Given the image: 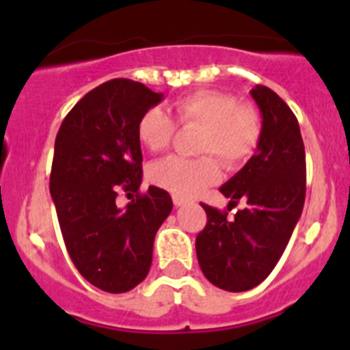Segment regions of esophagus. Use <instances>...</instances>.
<instances>
[{
    "mask_svg": "<svg viewBox=\"0 0 350 350\" xmlns=\"http://www.w3.org/2000/svg\"><path fill=\"white\" fill-rule=\"evenodd\" d=\"M185 203L184 198H178V196H173V205L175 206H182Z\"/></svg>",
    "mask_w": 350,
    "mask_h": 350,
    "instance_id": "obj_1",
    "label": "esophagus"
}]
</instances>
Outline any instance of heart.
Masks as SVG:
<instances>
[{"label": "heart", "mask_w": 350, "mask_h": 350, "mask_svg": "<svg viewBox=\"0 0 350 350\" xmlns=\"http://www.w3.org/2000/svg\"><path fill=\"white\" fill-rule=\"evenodd\" d=\"M178 124L203 128L198 152L217 156L226 168L245 163L261 140L262 122L252 103H238L237 96L222 91H198L173 103ZM175 133L172 117L161 108H148L137 124L142 145L161 152L170 145ZM184 159L165 157L148 166L147 178L159 189L178 198H191L219 180V165L213 157Z\"/></svg>", "instance_id": "b5f03b06"}]
</instances>
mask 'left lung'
Here are the masks:
<instances>
[{
	"instance_id": "obj_1",
	"label": "left lung",
	"mask_w": 350,
	"mask_h": 350,
	"mask_svg": "<svg viewBox=\"0 0 350 350\" xmlns=\"http://www.w3.org/2000/svg\"><path fill=\"white\" fill-rule=\"evenodd\" d=\"M250 96L262 117L258 150L221 187L230 205L245 202L234 219L203 205L206 226L196 237L203 275L224 291L242 293L267 279L286 250L305 203V147L296 116L270 88Z\"/></svg>"
}]
</instances>
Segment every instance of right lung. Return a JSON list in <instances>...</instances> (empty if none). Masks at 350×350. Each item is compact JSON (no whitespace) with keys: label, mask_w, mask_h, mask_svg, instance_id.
Wrapping results in <instances>:
<instances>
[{"label":"right lung","mask_w":350,"mask_h":350,"mask_svg":"<svg viewBox=\"0 0 350 350\" xmlns=\"http://www.w3.org/2000/svg\"><path fill=\"white\" fill-rule=\"evenodd\" d=\"M163 100L140 82L113 79L89 91L64 117L54 145L51 196L68 254L83 279L107 293H126L147 277L159 226L172 196L142 184L137 124ZM119 190L137 192L124 211Z\"/></svg>","instance_id":"obj_1"}]
</instances>
